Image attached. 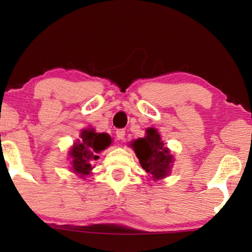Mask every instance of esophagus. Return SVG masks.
<instances>
[{"label":"esophagus","mask_w":252,"mask_h":252,"mask_svg":"<svg viewBox=\"0 0 252 252\" xmlns=\"http://www.w3.org/2000/svg\"><path fill=\"white\" fill-rule=\"evenodd\" d=\"M125 136H126V131L123 129H120L117 131V138L118 140H125Z\"/></svg>","instance_id":"1"}]
</instances>
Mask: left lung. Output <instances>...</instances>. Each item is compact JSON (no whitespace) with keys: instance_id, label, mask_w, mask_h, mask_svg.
I'll return each mask as SVG.
<instances>
[{"instance_id":"1","label":"left lung","mask_w":252,"mask_h":252,"mask_svg":"<svg viewBox=\"0 0 252 252\" xmlns=\"http://www.w3.org/2000/svg\"><path fill=\"white\" fill-rule=\"evenodd\" d=\"M144 138L136 139L131 143L142 169L146 170L153 180H161L170 174L173 157L170 150L164 147L159 132L155 127L147 129Z\"/></svg>"}]
</instances>
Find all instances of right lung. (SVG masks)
Returning <instances> with one entry per match:
<instances>
[{"label":"right lung","mask_w":252,"mask_h":252,"mask_svg":"<svg viewBox=\"0 0 252 252\" xmlns=\"http://www.w3.org/2000/svg\"><path fill=\"white\" fill-rule=\"evenodd\" d=\"M78 140L69 152L71 170L81 178L91 173L92 161L99 159V153L111 144V138L106 133H96L94 129L82 130Z\"/></svg>","instance_id":"obj_1"}]
</instances>
